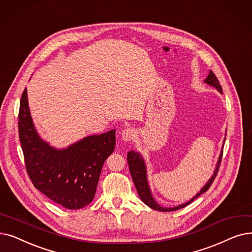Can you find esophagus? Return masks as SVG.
Segmentation results:
<instances>
[{
    "instance_id": "esophagus-1",
    "label": "esophagus",
    "mask_w": 252,
    "mask_h": 252,
    "mask_svg": "<svg viewBox=\"0 0 252 252\" xmlns=\"http://www.w3.org/2000/svg\"><path fill=\"white\" fill-rule=\"evenodd\" d=\"M136 136V130L133 127H126L122 132V138L124 141H132Z\"/></svg>"
}]
</instances>
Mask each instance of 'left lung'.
<instances>
[{"label":"left lung","mask_w":252,"mask_h":252,"mask_svg":"<svg viewBox=\"0 0 252 252\" xmlns=\"http://www.w3.org/2000/svg\"><path fill=\"white\" fill-rule=\"evenodd\" d=\"M205 83L209 84L220 92V94H222V89H221V85L220 84V81H218L217 77L215 76V74L210 71L209 75L207 76V78L205 79ZM222 158V150L220 158H218V161L216 163V168L214 170V173L212 175V177L209 179L204 187L202 188V189L196 193L192 199H190V201L181 204L179 206L176 207H173V208H166V207H161L155 199H153V196L151 194L150 189H149V185H148V181H147V174H146V165H145V161L142 158V156L140 155L139 152H136L134 150H130L127 153V163H128V168H129V172L130 175H132V178L134 181L135 187L137 189L138 194L140 196V199L142 200V202L145 203L148 207L152 208V209L158 210V211H161V212H170V211H175V210H178L181 209V208L187 207L188 205H189L191 202L194 201V199L198 198L202 193L206 192L209 188L211 187V184L213 183L216 175L218 173V169H220V160Z\"/></svg>","instance_id":"obj_1"}]
</instances>
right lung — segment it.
I'll use <instances>...</instances> for the list:
<instances>
[{
  "instance_id": "1",
  "label": "right lung",
  "mask_w": 252,
  "mask_h": 252,
  "mask_svg": "<svg viewBox=\"0 0 252 252\" xmlns=\"http://www.w3.org/2000/svg\"><path fill=\"white\" fill-rule=\"evenodd\" d=\"M18 132L26 168L34 187L67 209H81L94 198L106 158L115 148V129L57 149L42 140L30 113L27 89L20 99Z\"/></svg>"
}]
</instances>
